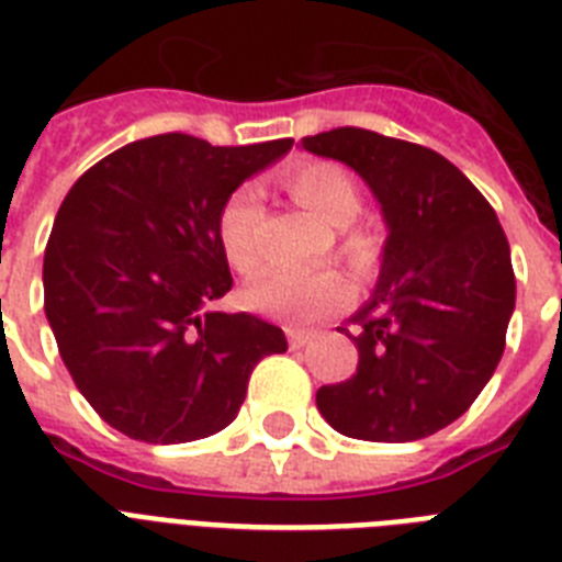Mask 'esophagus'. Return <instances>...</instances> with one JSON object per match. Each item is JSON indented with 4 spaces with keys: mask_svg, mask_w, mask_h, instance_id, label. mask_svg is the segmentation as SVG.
Masks as SVG:
<instances>
[{
    "mask_svg": "<svg viewBox=\"0 0 562 562\" xmlns=\"http://www.w3.org/2000/svg\"><path fill=\"white\" fill-rule=\"evenodd\" d=\"M286 334V342H290V348H304V345L313 339V330H304V327H284Z\"/></svg>",
    "mask_w": 562,
    "mask_h": 562,
    "instance_id": "esophagus-1",
    "label": "esophagus"
}]
</instances>
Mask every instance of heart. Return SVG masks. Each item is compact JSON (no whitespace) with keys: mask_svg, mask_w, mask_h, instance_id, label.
<instances>
[{"mask_svg":"<svg viewBox=\"0 0 562 562\" xmlns=\"http://www.w3.org/2000/svg\"><path fill=\"white\" fill-rule=\"evenodd\" d=\"M290 194L325 220L327 226H351L362 209V194L353 173L339 161H302L284 173ZM258 223L260 196L252 186H244L226 196L217 214L220 249L228 267L252 272L258 267ZM342 255L359 276L374 272L380 263V240L366 228H348L342 235ZM351 295V284L339 269H286L269 267L244 286L246 307L260 316L313 322L330 310L342 307Z\"/></svg>","mask_w":562,"mask_h":562,"instance_id":"obj_1","label":"heart"}]
</instances>
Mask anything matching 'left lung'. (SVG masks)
<instances>
[{
  "label": "left lung",
  "instance_id": "left-lung-1",
  "mask_svg": "<svg viewBox=\"0 0 562 562\" xmlns=\"http://www.w3.org/2000/svg\"><path fill=\"white\" fill-rule=\"evenodd\" d=\"M302 147L345 161L383 211L374 295L339 327L357 374L322 385L316 406L336 432L403 443L459 420L505 351L516 281L508 237L479 188L429 147L336 127Z\"/></svg>",
  "mask_w": 562,
  "mask_h": 562
}]
</instances>
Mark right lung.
Listing matches in <instances>:
<instances>
[{
    "label": "right lung",
    "mask_w": 562,
    "mask_h": 562,
    "mask_svg": "<svg viewBox=\"0 0 562 562\" xmlns=\"http://www.w3.org/2000/svg\"><path fill=\"white\" fill-rule=\"evenodd\" d=\"M290 147L293 138H138L63 200L43 260L48 325L80 394L127 438L220 432L240 412L252 368L286 351L281 327L211 304L232 290L220 209Z\"/></svg>",
    "instance_id": "1"
}]
</instances>
